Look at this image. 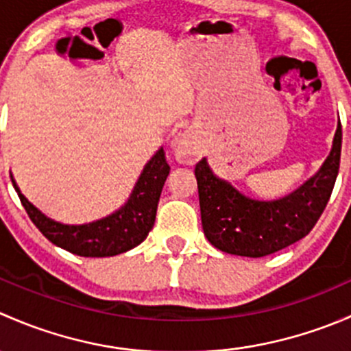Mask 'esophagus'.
<instances>
[{"label":"esophagus","instance_id":"34e87169","mask_svg":"<svg viewBox=\"0 0 351 351\" xmlns=\"http://www.w3.org/2000/svg\"><path fill=\"white\" fill-rule=\"evenodd\" d=\"M175 158L176 161L186 166H193L200 159V147H198V143L192 134H185L178 141V146L175 149Z\"/></svg>","mask_w":351,"mask_h":351}]
</instances>
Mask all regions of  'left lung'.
I'll return each mask as SVG.
<instances>
[{"instance_id":"obj_1","label":"left lung","mask_w":351,"mask_h":351,"mask_svg":"<svg viewBox=\"0 0 351 351\" xmlns=\"http://www.w3.org/2000/svg\"><path fill=\"white\" fill-rule=\"evenodd\" d=\"M341 159L338 120L331 153L319 171L290 195L263 202L244 197L214 175L207 159L195 166L202 228L212 246L229 254L261 258L306 238L326 208Z\"/></svg>"}]
</instances>
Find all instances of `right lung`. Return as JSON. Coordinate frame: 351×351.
Returning a JSON list of instances; mask_svg holds the SVG:
<instances>
[{"label":"right lung","mask_w":351,"mask_h":351,"mask_svg":"<svg viewBox=\"0 0 351 351\" xmlns=\"http://www.w3.org/2000/svg\"><path fill=\"white\" fill-rule=\"evenodd\" d=\"M168 175L169 165L161 147L144 166L129 200L119 210L100 221L81 226L52 221L25 198L16 183L13 186L28 217L52 244L77 256L105 258L125 253L147 238L154 226L158 202Z\"/></svg>","instance_id":"add662e5"}]
</instances>
